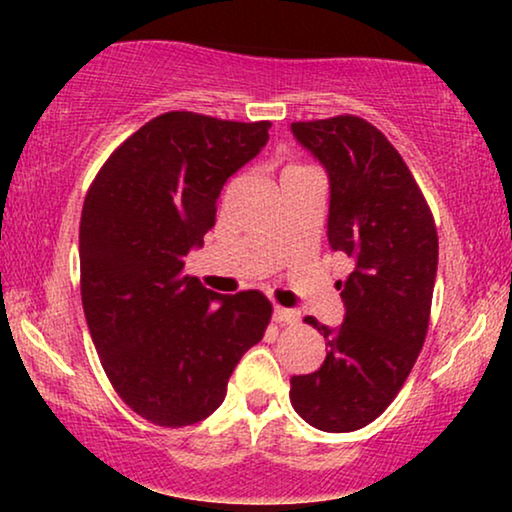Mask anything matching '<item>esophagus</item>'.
I'll use <instances>...</instances> for the list:
<instances>
[{"mask_svg":"<svg viewBox=\"0 0 512 512\" xmlns=\"http://www.w3.org/2000/svg\"><path fill=\"white\" fill-rule=\"evenodd\" d=\"M272 319L277 321V324H296L298 321V314L293 312V310H286V307H275V310H272Z\"/></svg>","mask_w":512,"mask_h":512,"instance_id":"1","label":"esophagus"}]
</instances>
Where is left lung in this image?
I'll return each instance as SVG.
<instances>
[{"label":"left lung","instance_id":"left-lung-1","mask_svg":"<svg viewBox=\"0 0 512 512\" xmlns=\"http://www.w3.org/2000/svg\"><path fill=\"white\" fill-rule=\"evenodd\" d=\"M331 184L328 244L352 261L335 286L345 303L324 333L319 370L291 377V405L328 433L363 429L389 408L415 366L429 328L438 233L415 177L387 137L359 116L291 123Z\"/></svg>","mask_w":512,"mask_h":512}]
</instances>
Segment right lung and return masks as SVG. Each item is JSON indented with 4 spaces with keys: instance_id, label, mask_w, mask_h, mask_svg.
Listing matches in <instances>:
<instances>
[{
    "instance_id": "obj_1",
    "label": "right lung",
    "mask_w": 512,
    "mask_h": 512,
    "mask_svg": "<svg viewBox=\"0 0 512 512\" xmlns=\"http://www.w3.org/2000/svg\"><path fill=\"white\" fill-rule=\"evenodd\" d=\"M268 130L270 121L170 111L125 139L88 188L79 228L88 331L116 394L151 424L212 415L270 324L261 291L221 296L184 275L223 184L258 156Z\"/></svg>"
}]
</instances>
